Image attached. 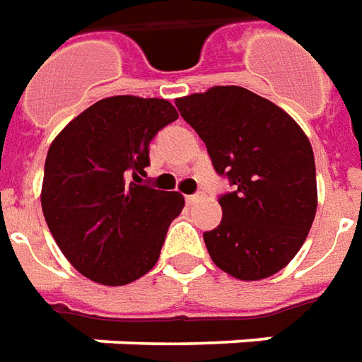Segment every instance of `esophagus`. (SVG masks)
Returning <instances> with one entry per match:
<instances>
[{"label": "esophagus", "instance_id": "34e87169", "mask_svg": "<svg viewBox=\"0 0 362 362\" xmlns=\"http://www.w3.org/2000/svg\"><path fill=\"white\" fill-rule=\"evenodd\" d=\"M200 200V194H190V196H186V204H194V202Z\"/></svg>", "mask_w": 362, "mask_h": 362}]
</instances>
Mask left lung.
<instances>
[{
  "instance_id": "obj_1",
  "label": "left lung",
  "mask_w": 362,
  "mask_h": 362,
  "mask_svg": "<svg viewBox=\"0 0 362 362\" xmlns=\"http://www.w3.org/2000/svg\"><path fill=\"white\" fill-rule=\"evenodd\" d=\"M176 107L232 186L220 196V226L204 232L214 264L243 281L277 274L315 220L309 139L284 109L243 87H212L176 98Z\"/></svg>"
}]
</instances>
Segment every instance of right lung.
Returning <instances> with one entry per match:
<instances>
[{"label": "right lung", "instance_id": "1", "mask_svg": "<svg viewBox=\"0 0 362 362\" xmlns=\"http://www.w3.org/2000/svg\"><path fill=\"white\" fill-rule=\"evenodd\" d=\"M178 112L164 98H103L73 119L49 146L43 216L59 250L81 274L127 285L156 265L178 192L142 182L150 140Z\"/></svg>", "mask_w": 362, "mask_h": 362}]
</instances>
